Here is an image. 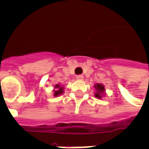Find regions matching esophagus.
Returning <instances> with one entry per match:
<instances>
[{"mask_svg": "<svg viewBox=\"0 0 149 149\" xmlns=\"http://www.w3.org/2000/svg\"><path fill=\"white\" fill-rule=\"evenodd\" d=\"M76 78H77V80H83L84 76L82 75V74H78V75L76 76Z\"/></svg>", "mask_w": 149, "mask_h": 149, "instance_id": "34e87169", "label": "esophagus"}]
</instances>
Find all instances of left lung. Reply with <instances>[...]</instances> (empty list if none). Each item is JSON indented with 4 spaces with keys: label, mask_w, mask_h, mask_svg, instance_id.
<instances>
[{
    "label": "left lung",
    "mask_w": 149,
    "mask_h": 149,
    "mask_svg": "<svg viewBox=\"0 0 149 149\" xmlns=\"http://www.w3.org/2000/svg\"><path fill=\"white\" fill-rule=\"evenodd\" d=\"M94 88H95L96 90H97V91H96V94H95V97H96L99 98V99H100L102 97L101 94L105 91L104 85L101 84H97L94 85Z\"/></svg>",
    "instance_id": "obj_1"
}]
</instances>
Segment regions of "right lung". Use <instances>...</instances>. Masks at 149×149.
Segmentation results:
<instances>
[{"label": "right lung", "instance_id": "add662e5", "mask_svg": "<svg viewBox=\"0 0 149 149\" xmlns=\"http://www.w3.org/2000/svg\"><path fill=\"white\" fill-rule=\"evenodd\" d=\"M55 88H57L56 91H55V92H54V96H55V97H57L58 95H60L63 93V88L60 87L59 84H57L55 86Z\"/></svg>", "mask_w": 149, "mask_h": 149}]
</instances>
